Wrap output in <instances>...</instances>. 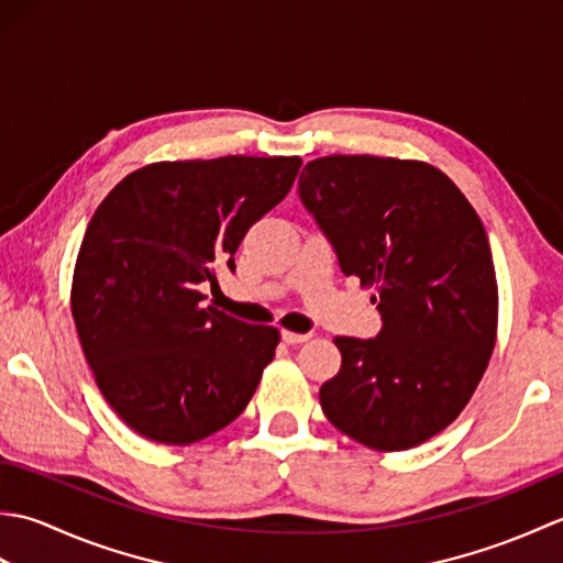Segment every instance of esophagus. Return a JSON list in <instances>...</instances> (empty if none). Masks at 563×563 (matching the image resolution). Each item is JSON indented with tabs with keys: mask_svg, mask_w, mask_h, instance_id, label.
<instances>
[{
	"mask_svg": "<svg viewBox=\"0 0 563 563\" xmlns=\"http://www.w3.org/2000/svg\"><path fill=\"white\" fill-rule=\"evenodd\" d=\"M280 336H283V341H285V343L297 345V343H305V341L312 339V333H295V331H283Z\"/></svg>",
	"mask_w": 563,
	"mask_h": 563,
	"instance_id": "esophagus-1",
	"label": "esophagus"
}]
</instances>
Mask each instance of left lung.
<instances>
[{
	"instance_id": "obj_1",
	"label": "left lung",
	"mask_w": 563,
	"mask_h": 563,
	"mask_svg": "<svg viewBox=\"0 0 563 563\" xmlns=\"http://www.w3.org/2000/svg\"><path fill=\"white\" fill-rule=\"evenodd\" d=\"M300 200L345 275L375 285V339L339 336L319 401L373 450L421 445L472 399L496 343L498 288L479 214L423 162L333 154L309 162Z\"/></svg>"
}]
</instances>
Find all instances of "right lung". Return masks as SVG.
Returning <instances> with one entry per match:
<instances>
[{
	"instance_id": "add662e5",
	"label": "right lung",
	"mask_w": 563,
	"mask_h": 563,
	"mask_svg": "<svg viewBox=\"0 0 563 563\" xmlns=\"http://www.w3.org/2000/svg\"><path fill=\"white\" fill-rule=\"evenodd\" d=\"M300 157L159 162L125 176L84 234L71 280L81 351L113 411L190 445L246 409L280 341L206 307L249 227L288 196Z\"/></svg>"
}]
</instances>
